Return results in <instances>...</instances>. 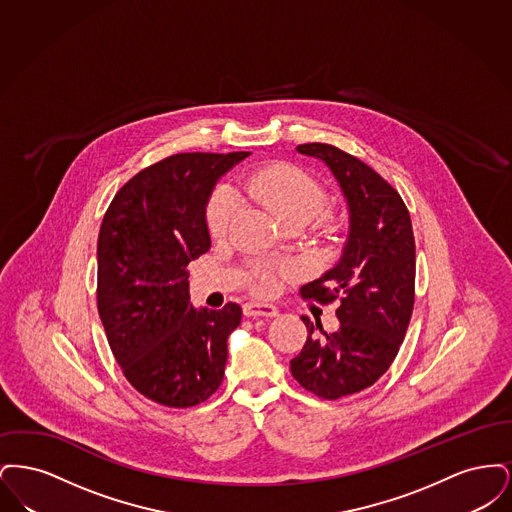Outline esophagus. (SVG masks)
Masks as SVG:
<instances>
[{"label": "esophagus", "mask_w": 512, "mask_h": 512, "mask_svg": "<svg viewBox=\"0 0 512 512\" xmlns=\"http://www.w3.org/2000/svg\"><path fill=\"white\" fill-rule=\"evenodd\" d=\"M244 315L245 317H267L272 318L278 315V309L276 307H272V305H265V303H255V301H251V303H245L244 305Z\"/></svg>", "instance_id": "obj_1"}]
</instances>
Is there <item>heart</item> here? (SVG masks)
I'll return each mask as SVG.
<instances>
[{
	"instance_id": "heart-1",
	"label": "heart",
	"mask_w": 512,
	"mask_h": 512,
	"mask_svg": "<svg viewBox=\"0 0 512 512\" xmlns=\"http://www.w3.org/2000/svg\"><path fill=\"white\" fill-rule=\"evenodd\" d=\"M242 195L261 207L282 226L288 222L309 224L326 205V194L307 172L290 165H268L249 172L242 180ZM238 197L232 188H219L207 207V226L213 238H222L238 217ZM253 288L270 293L276 288V272L259 268Z\"/></svg>"
}]
</instances>
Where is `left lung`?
Wrapping results in <instances>:
<instances>
[{"mask_svg": "<svg viewBox=\"0 0 512 512\" xmlns=\"http://www.w3.org/2000/svg\"><path fill=\"white\" fill-rule=\"evenodd\" d=\"M297 153L320 161L347 205L340 259L301 288L303 297L340 301V328L322 336L303 318L307 341L290 368L322 399H340L372 386L403 343L414 305V236L409 211L390 184L361 159L330 144H303Z\"/></svg>", "mask_w": 512, "mask_h": 512, "instance_id": "1", "label": "left lung"}]
</instances>
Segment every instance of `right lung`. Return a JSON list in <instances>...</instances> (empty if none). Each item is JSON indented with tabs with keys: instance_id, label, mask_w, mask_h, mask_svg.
Here are the masks:
<instances>
[{
	"instance_id": "right-lung-1",
	"label": "right lung",
	"mask_w": 512,
	"mask_h": 512,
	"mask_svg": "<svg viewBox=\"0 0 512 512\" xmlns=\"http://www.w3.org/2000/svg\"><path fill=\"white\" fill-rule=\"evenodd\" d=\"M249 155H171L132 176L101 222L99 317L126 380L155 403L186 409L219 390L242 307H194L186 267L211 247L220 176Z\"/></svg>"
}]
</instances>
